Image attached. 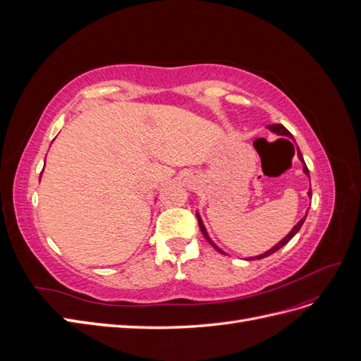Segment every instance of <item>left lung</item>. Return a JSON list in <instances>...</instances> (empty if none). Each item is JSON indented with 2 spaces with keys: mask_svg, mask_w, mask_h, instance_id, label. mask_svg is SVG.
Returning <instances> with one entry per match:
<instances>
[{
  "mask_svg": "<svg viewBox=\"0 0 361 361\" xmlns=\"http://www.w3.org/2000/svg\"><path fill=\"white\" fill-rule=\"evenodd\" d=\"M269 130H271V133H274V134H277V135H281V137H289V138H292V134L289 133V130L285 128V126H283V125H280V123H277V125H268L267 126ZM297 154H298V158H300V161L302 162V171L305 173V174H307V176L310 178V174H309V169H307V166H305V162H304V158H302V155H301V152H300V149L297 150ZM307 195H309V197H312V190H309V192H307ZM305 216H307V215H304V218H301V220L297 223V224H295L293 226V228H292V231L285 236V238H283L281 239V241L279 243V244H276L274 247H272V248H269L268 251H265V253L264 255H259V256H255V257H248L247 260H256V259H264V257H267V256H269V255H272V253H276V251L277 250H280L283 245H286L289 241H290V239L295 236V235H297L298 233V231H300V228H301V226H302V223L305 221ZM197 220H199V226H200V231H202V233L204 235V238L207 239V243H209L216 251H220V253L221 255H226L224 253V251L220 248V247H216L215 245V243L212 241V239L209 238V235H207V232H206V228H204V224H203V221H202V218H200V215L197 214Z\"/></svg>",
  "mask_w": 361,
  "mask_h": 361,
  "instance_id": "1",
  "label": "left lung"
}]
</instances>
